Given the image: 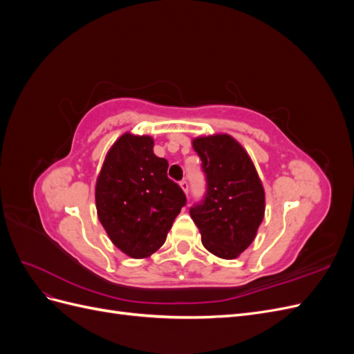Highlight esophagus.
I'll list each match as a JSON object with an SVG mask.
<instances>
[{
	"label": "esophagus",
	"instance_id": "1",
	"mask_svg": "<svg viewBox=\"0 0 354 354\" xmlns=\"http://www.w3.org/2000/svg\"><path fill=\"white\" fill-rule=\"evenodd\" d=\"M180 187H181V189H183V192H185V194H186V195L189 194V183H187V181H186V180H181V181H180Z\"/></svg>",
	"mask_w": 354,
	"mask_h": 354
}]
</instances>
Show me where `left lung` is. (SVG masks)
Instances as JSON below:
<instances>
[{
	"mask_svg": "<svg viewBox=\"0 0 354 354\" xmlns=\"http://www.w3.org/2000/svg\"><path fill=\"white\" fill-rule=\"evenodd\" d=\"M192 146L207 176V195L190 208V217L211 254L238 259L264 218L266 195L259 173L248 152L229 134L195 137Z\"/></svg>",
	"mask_w": 354,
	"mask_h": 354,
	"instance_id": "left-lung-1",
	"label": "left lung"
}]
</instances>
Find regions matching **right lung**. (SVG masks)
Segmentation results:
<instances>
[{
  "mask_svg": "<svg viewBox=\"0 0 354 354\" xmlns=\"http://www.w3.org/2000/svg\"><path fill=\"white\" fill-rule=\"evenodd\" d=\"M167 169L168 160L153 153V138L133 133L118 138L103 160L95 181L97 217L112 243L131 259L156 252L186 205Z\"/></svg>",
  "mask_w": 354,
  "mask_h": 354,
  "instance_id": "obj_1",
  "label": "right lung"
}]
</instances>
